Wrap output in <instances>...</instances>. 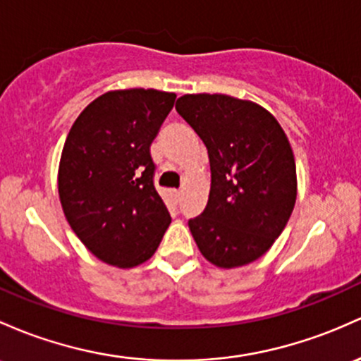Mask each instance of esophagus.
I'll return each mask as SVG.
<instances>
[{"label": "esophagus", "mask_w": 361, "mask_h": 361, "mask_svg": "<svg viewBox=\"0 0 361 361\" xmlns=\"http://www.w3.org/2000/svg\"><path fill=\"white\" fill-rule=\"evenodd\" d=\"M173 199L176 202H180L181 199V190H173Z\"/></svg>", "instance_id": "obj_1"}]
</instances>
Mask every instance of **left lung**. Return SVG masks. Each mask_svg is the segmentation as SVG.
<instances>
[{"label": "left lung", "mask_w": 361, "mask_h": 361, "mask_svg": "<svg viewBox=\"0 0 361 361\" xmlns=\"http://www.w3.org/2000/svg\"><path fill=\"white\" fill-rule=\"evenodd\" d=\"M176 111L207 147L211 192L188 221L202 255L217 267L250 264L272 247L296 200L295 156L262 106L224 94H187Z\"/></svg>", "instance_id": "1"}]
</instances>
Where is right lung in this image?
<instances>
[{
	"label": "right lung",
	"mask_w": 361,
	"mask_h": 361,
	"mask_svg": "<svg viewBox=\"0 0 361 361\" xmlns=\"http://www.w3.org/2000/svg\"><path fill=\"white\" fill-rule=\"evenodd\" d=\"M176 94L113 90L82 111L61 152L58 192L75 235L102 262L135 267L171 223L154 187L150 144Z\"/></svg>",
	"instance_id": "obj_1"
}]
</instances>
